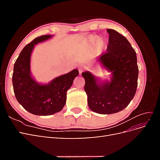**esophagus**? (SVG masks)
Instances as JSON below:
<instances>
[{
	"instance_id": "esophagus-1",
	"label": "esophagus",
	"mask_w": 160,
	"mask_h": 160,
	"mask_svg": "<svg viewBox=\"0 0 160 160\" xmlns=\"http://www.w3.org/2000/svg\"><path fill=\"white\" fill-rule=\"evenodd\" d=\"M85 68L83 66H80L79 67V74L81 75L82 72H83L85 71Z\"/></svg>"
}]
</instances>
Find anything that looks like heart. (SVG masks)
I'll return each instance as SVG.
<instances>
[{
    "instance_id": "b5f03b06",
    "label": "heart",
    "mask_w": 160,
    "mask_h": 160,
    "mask_svg": "<svg viewBox=\"0 0 160 160\" xmlns=\"http://www.w3.org/2000/svg\"><path fill=\"white\" fill-rule=\"evenodd\" d=\"M88 42L92 47H95L98 49H103L105 46V41L102 38H99L96 35H91L88 38Z\"/></svg>"
}]
</instances>
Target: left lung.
Here are the masks:
<instances>
[{
  "label": "left lung",
  "mask_w": 160,
  "mask_h": 160,
  "mask_svg": "<svg viewBox=\"0 0 160 160\" xmlns=\"http://www.w3.org/2000/svg\"><path fill=\"white\" fill-rule=\"evenodd\" d=\"M107 31V51L101 54L98 59L112 72L111 81L98 84L89 72L82 73L89 107L100 114L118 113L127 107L136 93L139 72L136 52L127 38L115 30Z\"/></svg>",
  "instance_id": "obj_1"
}]
</instances>
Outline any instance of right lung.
Returning a JSON list of instances; mask_svg holds the SVG:
<instances>
[{"instance_id": "1", "label": "right lung", "mask_w": 160, "mask_h": 160, "mask_svg": "<svg viewBox=\"0 0 160 160\" xmlns=\"http://www.w3.org/2000/svg\"><path fill=\"white\" fill-rule=\"evenodd\" d=\"M51 37L42 35L35 38L23 48L14 64L12 79L16 99L24 109L37 115H50L61 111L66 103L67 91L79 75V71L74 69L47 85H39L32 78L30 58L34 46Z\"/></svg>"}]
</instances>
